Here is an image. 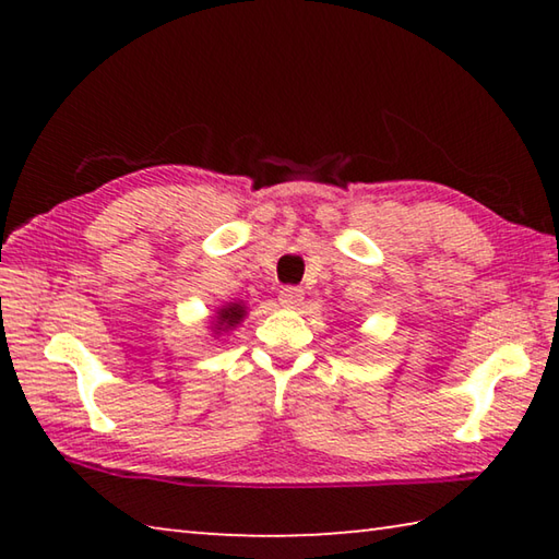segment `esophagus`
Segmentation results:
<instances>
[{"instance_id": "esophagus-1", "label": "esophagus", "mask_w": 559, "mask_h": 559, "mask_svg": "<svg viewBox=\"0 0 559 559\" xmlns=\"http://www.w3.org/2000/svg\"><path fill=\"white\" fill-rule=\"evenodd\" d=\"M278 300L283 308H298L302 302V290L296 288V286H286L278 290Z\"/></svg>"}]
</instances>
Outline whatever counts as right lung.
I'll use <instances>...</instances> for the list:
<instances>
[{
	"label": "right lung",
	"mask_w": 559,
	"mask_h": 559,
	"mask_svg": "<svg viewBox=\"0 0 559 559\" xmlns=\"http://www.w3.org/2000/svg\"><path fill=\"white\" fill-rule=\"evenodd\" d=\"M249 313V306H246L243 300H231V302H224V306L216 308V313L212 316V337H219L224 333H231V330L239 328L241 320Z\"/></svg>",
	"instance_id": "obj_1"
}]
</instances>
